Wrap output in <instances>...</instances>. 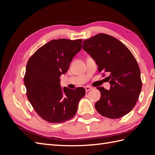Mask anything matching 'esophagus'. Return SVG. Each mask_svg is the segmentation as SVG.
Listing matches in <instances>:
<instances>
[{
  "label": "esophagus",
  "instance_id": "1",
  "mask_svg": "<svg viewBox=\"0 0 155 155\" xmlns=\"http://www.w3.org/2000/svg\"><path fill=\"white\" fill-rule=\"evenodd\" d=\"M85 88V91H86V92H88L89 91H91L92 88V87H86Z\"/></svg>",
  "mask_w": 155,
  "mask_h": 155
}]
</instances>
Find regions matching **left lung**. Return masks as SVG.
I'll use <instances>...</instances> for the list:
<instances>
[{
  "label": "left lung",
  "mask_w": 155,
  "mask_h": 155,
  "mask_svg": "<svg viewBox=\"0 0 155 155\" xmlns=\"http://www.w3.org/2000/svg\"><path fill=\"white\" fill-rule=\"evenodd\" d=\"M83 50L98 66L99 72L107 73L110 90L100 87L101 97L95 104L99 113L116 119L128 114L135 106L142 83L138 63L131 51L111 35L99 34L83 42Z\"/></svg>",
  "instance_id": "obj_1"
}]
</instances>
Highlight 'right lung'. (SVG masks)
I'll list each match as a JSON object with an SVG mask.
<instances>
[{"label":"right lung","instance_id":"1","mask_svg":"<svg viewBox=\"0 0 155 155\" xmlns=\"http://www.w3.org/2000/svg\"><path fill=\"white\" fill-rule=\"evenodd\" d=\"M81 43L82 39L51 40L27 63L24 77L27 97L38 115L49 123H63L72 118L85 94L83 87L63 90L59 79L81 50Z\"/></svg>","mask_w":155,"mask_h":155}]
</instances>
